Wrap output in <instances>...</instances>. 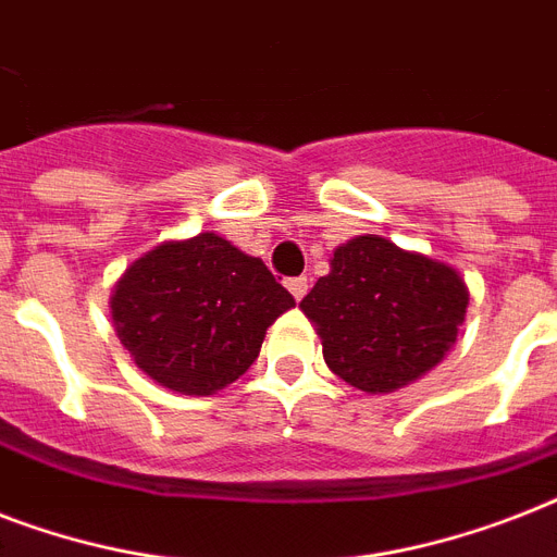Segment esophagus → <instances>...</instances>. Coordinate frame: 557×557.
<instances>
[{"instance_id": "1", "label": "esophagus", "mask_w": 557, "mask_h": 557, "mask_svg": "<svg viewBox=\"0 0 557 557\" xmlns=\"http://www.w3.org/2000/svg\"><path fill=\"white\" fill-rule=\"evenodd\" d=\"M286 288L292 292V297H295V300H304L306 292H309V280L292 277V280H286Z\"/></svg>"}]
</instances>
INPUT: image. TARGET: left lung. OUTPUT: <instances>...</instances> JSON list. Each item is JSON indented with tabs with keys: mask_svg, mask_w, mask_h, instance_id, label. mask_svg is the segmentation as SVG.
Instances as JSON below:
<instances>
[{
	"mask_svg": "<svg viewBox=\"0 0 557 557\" xmlns=\"http://www.w3.org/2000/svg\"><path fill=\"white\" fill-rule=\"evenodd\" d=\"M300 309L338 379L364 393H393L422 379L457 344L468 288L445 262L364 234L335 248L330 274Z\"/></svg>",
	"mask_w": 557,
	"mask_h": 557,
	"instance_id": "1",
	"label": "left lung"
}]
</instances>
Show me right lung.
Here are the masks:
<instances>
[{"label":"right lung","instance_id":"obj_1","mask_svg":"<svg viewBox=\"0 0 557 557\" xmlns=\"http://www.w3.org/2000/svg\"><path fill=\"white\" fill-rule=\"evenodd\" d=\"M109 304L117 338L152 381L213 396L257 361L265 330L295 297L260 257L208 231L138 257Z\"/></svg>","mask_w":557,"mask_h":557}]
</instances>
